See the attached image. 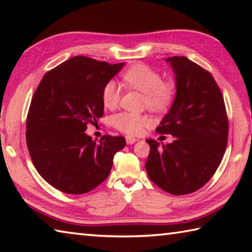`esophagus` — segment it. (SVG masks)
I'll return each mask as SVG.
<instances>
[{
    "label": "esophagus",
    "mask_w": 252,
    "mask_h": 252,
    "mask_svg": "<svg viewBox=\"0 0 252 252\" xmlns=\"http://www.w3.org/2000/svg\"><path fill=\"white\" fill-rule=\"evenodd\" d=\"M126 140L127 144H133L136 141V139L134 138V136H131V135L126 136Z\"/></svg>",
    "instance_id": "esophagus-1"
}]
</instances>
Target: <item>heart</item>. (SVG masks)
<instances>
[{"instance_id":"b5f03b06","label":"heart","mask_w":252,"mask_h":252,"mask_svg":"<svg viewBox=\"0 0 252 252\" xmlns=\"http://www.w3.org/2000/svg\"><path fill=\"white\" fill-rule=\"evenodd\" d=\"M126 85L144 93V104L148 108L161 111L167 108L173 96V87L164 83L161 74L146 64H135L122 75ZM121 99V88L116 81H109L102 90V102L106 109H114ZM112 126L126 134H140L151 119L147 114L134 112H120L111 119Z\"/></svg>"}]
</instances>
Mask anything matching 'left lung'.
Wrapping results in <instances>:
<instances>
[{
    "mask_svg": "<svg viewBox=\"0 0 252 252\" xmlns=\"http://www.w3.org/2000/svg\"><path fill=\"white\" fill-rule=\"evenodd\" d=\"M174 73L176 95L157 132L171 134V143L147 140L146 170L162 190L174 195L199 190L222 160L228 142L223 96L208 71L185 57L165 59Z\"/></svg>",
    "mask_w": 252,
    "mask_h": 252,
    "instance_id": "1",
    "label": "left lung"
}]
</instances>
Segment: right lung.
Here are the masks:
<instances>
[{"label":"right lung","instance_id":"add662e5","mask_svg":"<svg viewBox=\"0 0 252 252\" xmlns=\"http://www.w3.org/2000/svg\"><path fill=\"white\" fill-rule=\"evenodd\" d=\"M126 63L74 57L54 67L37 87L27 119V144L34 167L55 189L87 193L110 174L123 136L85 133L103 116L102 90Z\"/></svg>","mask_w":252,"mask_h":252}]
</instances>
